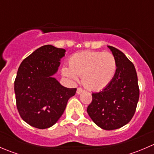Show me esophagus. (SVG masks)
I'll use <instances>...</instances> for the list:
<instances>
[{
  "label": "esophagus",
  "mask_w": 154,
  "mask_h": 154,
  "mask_svg": "<svg viewBox=\"0 0 154 154\" xmlns=\"http://www.w3.org/2000/svg\"><path fill=\"white\" fill-rule=\"evenodd\" d=\"M83 91H84V90H83V88H77V94H80V93L83 92Z\"/></svg>",
  "instance_id": "34e87169"
}]
</instances>
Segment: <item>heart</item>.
Here are the masks:
<instances>
[{
	"mask_svg": "<svg viewBox=\"0 0 154 154\" xmlns=\"http://www.w3.org/2000/svg\"><path fill=\"white\" fill-rule=\"evenodd\" d=\"M68 66L62 73L71 80L81 76V82L86 88L99 91L112 81L117 71V61L112 54L103 51H81L73 54Z\"/></svg>",
	"mask_w": 154,
	"mask_h": 154,
	"instance_id": "obj_1",
	"label": "heart"
}]
</instances>
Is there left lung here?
<instances>
[{
	"instance_id": "1",
	"label": "left lung",
	"mask_w": 154,
	"mask_h": 154,
	"mask_svg": "<svg viewBox=\"0 0 154 154\" xmlns=\"http://www.w3.org/2000/svg\"><path fill=\"white\" fill-rule=\"evenodd\" d=\"M107 47L117 61L116 74L106 88L92 93V101L87 108V112L99 127L112 130L128 124L134 116L139 88L133 63L117 48Z\"/></svg>"
}]
</instances>
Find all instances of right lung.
Here are the masks:
<instances>
[{"label":"right lung","mask_w":154,"mask_h":154,"mask_svg":"<svg viewBox=\"0 0 154 154\" xmlns=\"http://www.w3.org/2000/svg\"><path fill=\"white\" fill-rule=\"evenodd\" d=\"M66 50L42 46L24 59L18 68L14 90L21 119L32 127L46 129L55 125L77 88L62 86L53 75L58 71Z\"/></svg>","instance_id":"add662e5"}]
</instances>
